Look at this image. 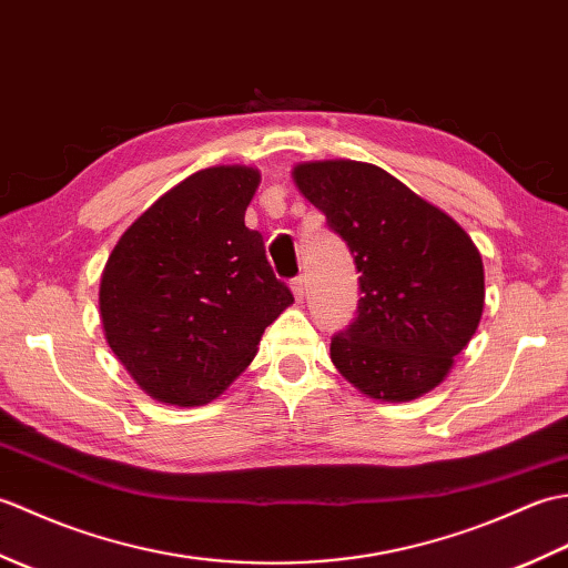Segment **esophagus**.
<instances>
[{"label": "esophagus", "mask_w": 568, "mask_h": 568, "mask_svg": "<svg viewBox=\"0 0 568 568\" xmlns=\"http://www.w3.org/2000/svg\"><path fill=\"white\" fill-rule=\"evenodd\" d=\"M291 291H293L297 303H303V297H305V277H303V275L293 277V281H291Z\"/></svg>", "instance_id": "esophagus-1"}]
</instances>
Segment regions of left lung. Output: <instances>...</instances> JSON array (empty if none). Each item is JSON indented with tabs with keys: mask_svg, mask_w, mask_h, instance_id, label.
<instances>
[{
	"mask_svg": "<svg viewBox=\"0 0 568 568\" xmlns=\"http://www.w3.org/2000/svg\"><path fill=\"white\" fill-rule=\"evenodd\" d=\"M293 178L361 273L356 320L332 336L334 366L373 400L407 403L437 388L484 315L474 241L378 165L312 161Z\"/></svg>",
	"mask_w": 568,
	"mask_h": 568,
	"instance_id": "left-lung-1",
	"label": "left lung"
}]
</instances>
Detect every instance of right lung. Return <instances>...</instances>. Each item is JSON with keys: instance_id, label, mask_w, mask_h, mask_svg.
Wrapping results in <instances>:
<instances>
[{"instance_id": "obj_1", "label": "right lung", "mask_w": 568, "mask_h": 568, "mask_svg": "<svg viewBox=\"0 0 568 568\" xmlns=\"http://www.w3.org/2000/svg\"><path fill=\"white\" fill-rule=\"evenodd\" d=\"M261 183L246 165L204 168L155 200L104 265V336L141 390L195 407L222 395L293 305L263 236L244 224Z\"/></svg>"}]
</instances>
